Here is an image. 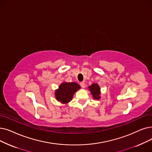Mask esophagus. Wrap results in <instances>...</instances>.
Returning a JSON list of instances; mask_svg holds the SVG:
<instances>
[{
  "instance_id": "obj_1",
  "label": "esophagus",
  "mask_w": 152,
  "mask_h": 152,
  "mask_svg": "<svg viewBox=\"0 0 152 152\" xmlns=\"http://www.w3.org/2000/svg\"><path fill=\"white\" fill-rule=\"evenodd\" d=\"M80 86H81L82 88H84L85 86H86V84H85V83H84V82H81V83H80Z\"/></svg>"
}]
</instances>
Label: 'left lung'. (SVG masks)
Returning a JSON list of instances; mask_svg holds the SVG:
<instances>
[{
	"mask_svg": "<svg viewBox=\"0 0 152 152\" xmlns=\"http://www.w3.org/2000/svg\"><path fill=\"white\" fill-rule=\"evenodd\" d=\"M89 91H91V93L92 95V97L94 99H99L101 98V89L100 87L97 83L92 84L91 86L88 87Z\"/></svg>",
	"mask_w": 152,
	"mask_h": 152,
	"instance_id": "8db88e82",
	"label": "left lung"
}]
</instances>
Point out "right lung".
I'll use <instances>...</instances> for the list:
<instances>
[{
    "label": "right lung",
    "mask_w": 152,
    "mask_h": 152,
    "mask_svg": "<svg viewBox=\"0 0 152 152\" xmlns=\"http://www.w3.org/2000/svg\"><path fill=\"white\" fill-rule=\"evenodd\" d=\"M80 88V86L75 82H64L55 91V97L58 101L63 104H67L72 100L74 94Z\"/></svg>",
    "instance_id": "add662e5"
}]
</instances>
